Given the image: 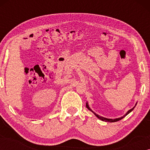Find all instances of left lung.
Returning <instances> with one entry per match:
<instances>
[{
  "label": "left lung",
  "instance_id": "obj_1",
  "mask_svg": "<svg viewBox=\"0 0 150 150\" xmlns=\"http://www.w3.org/2000/svg\"><path fill=\"white\" fill-rule=\"evenodd\" d=\"M136 105H137V103H136V104H135V106H134V107H133L132 108H131L130 110H129L128 112H126V115H124V116L123 117H120V118H116V119H108V118H105V117H102V116H100L99 115H97L96 113V112H94L93 110H92L91 108H89V105H88V103L87 102V103H86V107H87L88 109H89V110H91V111L92 112H93V114L95 115L98 118V119H100V120H101L102 121H104V122H117V121H120V120H122L123 118L124 117H126L127 115L128 114H129L130 113V112L132 111V110H133V109H134V107L135 106H136Z\"/></svg>",
  "mask_w": 150,
  "mask_h": 150
}]
</instances>
